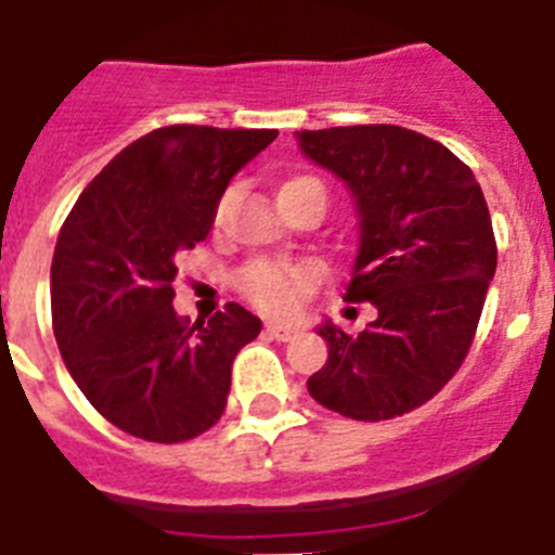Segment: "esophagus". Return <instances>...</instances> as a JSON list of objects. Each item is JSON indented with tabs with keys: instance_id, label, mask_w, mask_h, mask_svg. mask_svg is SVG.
Returning <instances> with one entry per match:
<instances>
[{
	"instance_id": "1",
	"label": "esophagus",
	"mask_w": 555,
	"mask_h": 555,
	"mask_svg": "<svg viewBox=\"0 0 555 555\" xmlns=\"http://www.w3.org/2000/svg\"><path fill=\"white\" fill-rule=\"evenodd\" d=\"M267 334L272 337V340L286 343V340H292L297 332L292 326H286V323H267Z\"/></svg>"
}]
</instances>
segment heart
Here are the masks:
<instances>
[{"label":"heart","instance_id":"b5f03b06","mask_svg":"<svg viewBox=\"0 0 555 555\" xmlns=\"http://www.w3.org/2000/svg\"><path fill=\"white\" fill-rule=\"evenodd\" d=\"M306 192H320L323 195V186H320L318 178L286 176L278 186V201L283 204V201H292L297 195H306ZM229 198H232V190L223 192L215 215H223ZM320 281H323V267L318 260H295V263L251 260L237 272L241 295L251 306H258L260 311H269V314H292L320 286Z\"/></svg>","mask_w":555,"mask_h":555}]
</instances>
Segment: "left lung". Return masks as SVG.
I'll return each mask as SVG.
<instances>
[{
    "instance_id": "1",
    "label": "left lung",
    "mask_w": 555,
    "mask_h": 555,
    "mask_svg": "<svg viewBox=\"0 0 555 555\" xmlns=\"http://www.w3.org/2000/svg\"><path fill=\"white\" fill-rule=\"evenodd\" d=\"M297 135L354 192L360 251L346 300L377 306L360 334L320 326L328 360L309 393L360 423L409 414L460 371L482 318L496 272L482 186L448 146L397 124Z\"/></svg>"
}]
</instances>
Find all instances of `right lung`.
<instances>
[{
    "label": "right lung",
    "mask_w": 555,
    "mask_h": 555,
    "mask_svg": "<svg viewBox=\"0 0 555 555\" xmlns=\"http://www.w3.org/2000/svg\"><path fill=\"white\" fill-rule=\"evenodd\" d=\"M278 130L172 124L141 135L85 186L59 229L50 311L90 405L146 442H186L227 409L232 360L260 320L227 304L190 323L172 309L178 255L204 241L229 178Z\"/></svg>",
    "instance_id": "right-lung-1"
}]
</instances>
